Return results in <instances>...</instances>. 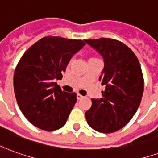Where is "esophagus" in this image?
Returning <instances> with one entry per match:
<instances>
[{"label":"esophagus","instance_id":"1","mask_svg":"<svg viewBox=\"0 0 158 158\" xmlns=\"http://www.w3.org/2000/svg\"><path fill=\"white\" fill-rule=\"evenodd\" d=\"M83 97H84V96H83L82 95H80L79 93H78V94H77V99L78 100H81Z\"/></svg>","mask_w":158,"mask_h":158}]
</instances>
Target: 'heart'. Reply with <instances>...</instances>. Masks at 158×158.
Listing matches in <instances>:
<instances>
[{
    "instance_id": "b5f03b06",
    "label": "heart",
    "mask_w": 158,
    "mask_h": 158,
    "mask_svg": "<svg viewBox=\"0 0 158 158\" xmlns=\"http://www.w3.org/2000/svg\"><path fill=\"white\" fill-rule=\"evenodd\" d=\"M90 59H97V58H96V57H92V58H90ZM90 59H89V60H90Z\"/></svg>"
}]
</instances>
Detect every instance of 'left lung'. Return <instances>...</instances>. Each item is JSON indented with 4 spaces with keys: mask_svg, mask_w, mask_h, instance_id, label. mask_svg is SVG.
<instances>
[{
    "mask_svg": "<svg viewBox=\"0 0 158 158\" xmlns=\"http://www.w3.org/2000/svg\"><path fill=\"white\" fill-rule=\"evenodd\" d=\"M85 40L104 59L100 79L105 85L102 98L91 100L92 106L85 113L86 120L98 132H115L130 121L141 102L144 79L139 60L131 49L118 40Z\"/></svg>",
    "mask_w": 158,
    "mask_h": 158,
    "instance_id": "left-lung-1",
    "label": "left lung"
}]
</instances>
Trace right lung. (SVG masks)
<instances>
[{
    "label": "right lung",
    "instance_id": "add662e5",
    "mask_svg": "<svg viewBox=\"0 0 158 158\" xmlns=\"http://www.w3.org/2000/svg\"><path fill=\"white\" fill-rule=\"evenodd\" d=\"M85 40L45 36L31 45L16 67L13 85L20 110L39 129L53 131L65 125L77 102L76 93L62 91L56 79Z\"/></svg>",
    "mask_w": 158,
    "mask_h": 158
}]
</instances>
